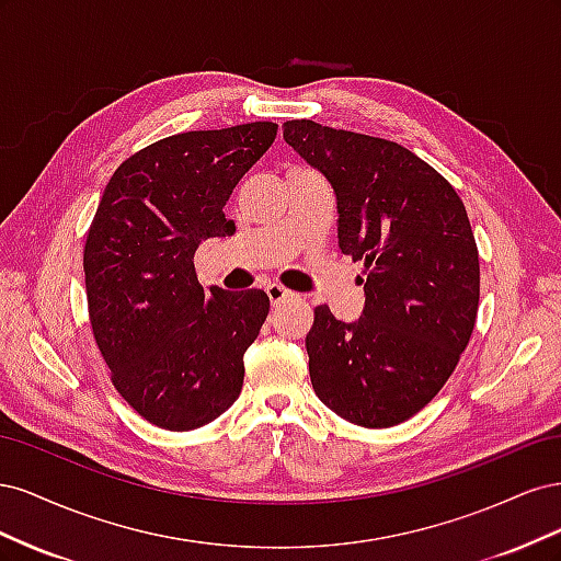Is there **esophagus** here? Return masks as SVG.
<instances>
[{
    "mask_svg": "<svg viewBox=\"0 0 561 561\" xmlns=\"http://www.w3.org/2000/svg\"><path fill=\"white\" fill-rule=\"evenodd\" d=\"M266 295H268L271 304H280L285 299H290L295 293H290V290H287V287H283L278 283H271V285H266Z\"/></svg>",
    "mask_w": 561,
    "mask_h": 561,
    "instance_id": "obj_1",
    "label": "esophagus"
}]
</instances>
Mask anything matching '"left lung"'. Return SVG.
Here are the masks:
<instances>
[{
  "label": "left lung",
  "mask_w": 561,
  "mask_h": 561,
  "mask_svg": "<svg viewBox=\"0 0 561 561\" xmlns=\"http://www.w3.org/2000/svg\"><path fill=\"white\" fill-rule=\"evenodd\" d=\"M283 138L332 184L339 248L365 264L358 320H336L325 304L313 311V390L355 426H398L447 383L478 318L480 257L466 206L398 142L311 118L285 122Z\"/></svg>",
  "instance_id": "obj_1"
}]
</instances>
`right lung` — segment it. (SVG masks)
<instances>
[{
    "mask_svg": "<svg viewBox=\"0 0 561 561\" xmlns=\"http://www.w3.org/2000/svg\"><path fill=\"white\" fill-rule=\"evenodd\" d=\"M254 122L190 130L135 151L110 178L83 248L95 344L122 398L165 431L225 414L266 313L264 290H203L194 252L236 231L233 186L276 140Z\"/></svg>",
    "mask_w": 561,
    "mask_h": 561,
    "instance_id": "add662e5",
    "label": "right lung"
}]
</instances>
